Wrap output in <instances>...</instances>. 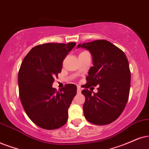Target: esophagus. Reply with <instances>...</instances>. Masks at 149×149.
Instances as JSON below:
<instances>
[{"label":"esophagus","mask_w":149,"mask_h":149,"mask_svg":"<svg viewBox=\"0 0 149 149\" xmlns=\"http://www.w3.org/2000/svg\"><path fill=\"white\" fill-rule=\"evenodd\" d=\"M81 91H82V88L80 86H78V87H77V91H78V93H80Z\"/></svg>","instance_id":"obj_1"}]
</instances>
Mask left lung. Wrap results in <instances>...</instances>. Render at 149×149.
Wrapping results in <instances>:
<instances>
[{
	"instance_id": "obj_1",
	"label": "left lung",
	"mask_w": 149,
	"mask_h": 149,
	"mask_svg": "<svg viewBox=\"0 0 149 149\" xmlns=\"http://www.w3.org/2000/svg\"><path fill=\"white\" fill-rule=\"evenodd\" d=\"M93 57V66L88 71L86 84L82 93L84 117L95 125H108L118 118L129 99L131 71L125 54L111 42L105 40L79 44ZM99 85L98 93L88 88Z\"/></svg>"
}]
</instances>
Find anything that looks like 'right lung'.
Listing matches in <instances>:
<instances>
[{
  "instance_id": "add662e5",
  "label": "right lung",
  "mask_w": 149,
  "mask_h": 149,
  "mask_svg": "<svg viewBox=\"0 0 149 149\" xmlns=\"http://www.w3.org/2000/svg\"><path fill=\"white\" fill-rule=\"evenodd\" d=\"M76 42L45 43L34 47L24 58L18 71L19 95L24 111L44 129H59L68 119V109L77 86L65 84L60 91L52 87L63 62Z\"/></svg>"
}]
</instances>
